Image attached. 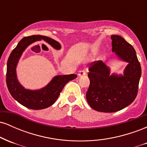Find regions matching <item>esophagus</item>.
I'll list each match as a JSON object with an SVG mask.
<instances>
[{
  "mask_svg": "<svg viewBox=\"0 0 147 147\" xmlns=\"http://www.w3.org/2000/svg\"><path fill=\"white\" fill-rule=\"evenodd\" d=\"M86 72L85 70H79V73H78V75L79 76V77H82V76L86 75Z\"/></svg>",
  "mask_w": 147,
  "mask_h": 147,
  "instance_id": "obj_1",
  "label": "esophagus"
}]
</instances>
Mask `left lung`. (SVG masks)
I'll return each mask as SVG.
<instances>
[{
    "label": "left lung",
    "instance_id": "obj_1",
    "mask_svg": "<svg viewBox=\"0 0 147 147\" xmlns=\"http://www.w3.org/2000/svg\"><path fill=\"white\" fill-rule=\"evenodd\" d=\"M112 50L128 65L123 76L110 75V70L102 61L89 65L90 85L86 92L88 103L99 112L113 113L128 106L138 95L141 65L135 49L118 35H111Z\"/></svg>",
    "mask_w": 147,
    "mask_h": 147
}]
</instances>
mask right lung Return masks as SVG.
Listing matches in <instances>:
<instances>
[{
  "label": "right lung",
  "mask_w": 147,
  "mask_h": 147,
  "mask_svg": "<svg viewBox=\"0 0 147 147\" xmlns=\"http://www.w3.org/2000/svg\"><path fill=\"white\" fill-rule=\"evenodd\" d=\"M41 39L45 40L55 49L61 48L59 42L48 36L41 35L25 36L11 52L7 64L6 83L10 94L18 103L34 110L46 109L52 106L56 102L65 84L77 77L75 74L56 76L46 86L38 90H25L18 83L16 79V67L20 57L28 45Z\"/></svg>",
  "instance_id": "add662e5"
}]
</instances>
